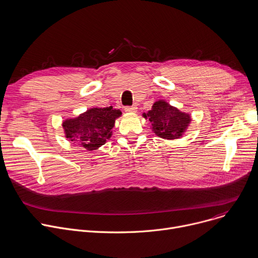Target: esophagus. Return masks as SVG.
Instances as JSON below:
<instances>
[{
  "label": "esophagus",
  "instance_id": "34e87169",
  "mask_svg": "<svg viewBox=\"0 0 258 258\" xmlns=\"http://www.w3.org/2000/svg\"><path fill=\"white\" fill-rule=\"evenodd\" d=\"M137 111L136 106H130V107H125V112L127 113H135Z\"/></svg>",
  "mask_w": 258,
  "mask_h": 258
}]
</instances>
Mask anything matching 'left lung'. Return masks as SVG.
I'll use <instances>...</instances> for the list:
<instances>
[{
    "instance_id": "8db88e82",
    "label": "left lung",
    "mask_w": 258,
    "mask_h": 258,
    "mask_svg": "<svg viewBox=\"0 0 258 258\" xmlns=\"http://www.w3.org/2000/svg\"><path fill=\"white\" fill-rule=\"evenodd\" d=\"M143 116L150 121L152 131L165 139L181 137L191 121L188 114L180 112L165 100L154 102L151 110Z\"/></svg>"
}]
</instances>
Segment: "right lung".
I'll list each match as a JSON object with an SVG mask.
<instances>
[{"instance_id": "1", "label": "right lung", "mask_w": 258, "mask_h": 258, "mask_svg": "<svg viewBox=\"0 0 258 258\" xmlns=\"http://www.w3.org/2000/svg\"><path fill=\"white\" fill-rule=\"evenodd\" d=\"M121 115L122 112L113 107L89 109L77 118L64 121L65 135L87 150L96 149L112 136L115 120Z\"/></svg>"}]
</instances>
